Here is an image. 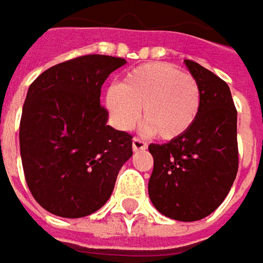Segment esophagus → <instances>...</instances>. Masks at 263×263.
Returning <instances> with one entry per match:
<instances>
[{
	"label": "esophagus",
	"instance_id": "34e87169",
	"mask_svg": "<svg viewBox=\"0 0 263 263\" xmlns=\"http://www.w3.org/2000/svg\"><path fill=\"white\" fill-rule=\"evenodd\" d=\"M132 148H134V151L145 149L147 148V142L144 140H141V138H138V137H134V140H132Z\"/></svg>",
	"mask_w": 263,
	"mask_h": 263
}]
</instances>
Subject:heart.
I'll use <instances>...</instances> for the list:
<instances>
[{
    "instance_id": "1",
    "label": "heart",
    "mask_w": 263,
    "mask_h": 263,
    "mask_svg": "<svg viewBox=\"0 0 263 263\" xmlns=\"http://www.w3.org/2000/svg\"><path fill=\"white\" fill-rule=\"evenodd\" d=\"M116 125L131 129L140 119L161 140H175L192 128L201 109L198 80L166 62L144 64L129 71L121 87L106 93Z\"/></svg>"
}]
</instances>
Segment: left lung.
<instances>
[{
	"label": "left lung",
	"mask_w": 263,
	"mask_h": 263,
	"mask_svg": "<svg viewBox=\"0 0 263 263\" xmlns=\"http://www.w3.org/2000/svg\"><path fill=\"white\" fill-rule=\"evenodd\" d=\"M185 64L201 87L199 115L182 137L148 145V195L163 215L196 221L220 206L237 175V110L224 80L195 61Z\"/></svg>",
	"instance_id": "obj_1"
}]
</instances>
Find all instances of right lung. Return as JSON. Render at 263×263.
<instances>
[{
    "instance_id": "obj_1",
    "label": "right lung",
    "mask_w": 263,
    "mask_h": 263,
    "mask_svg": "<svg viewBox=\"0 0 263 263\" xmlns=\"http://www.w3.org/2000/svg\"><path fill=\"white\" fill-rule=\"evenodd\" d=\"M126 61L83 55L53 65L33 81L20 121L24 177L46 211L80 218L110 198L132 135L107 125L102 86Z\"/></svg>"
}]
</instances>
